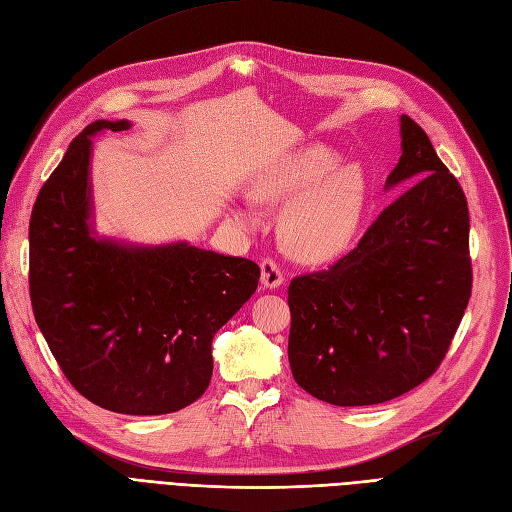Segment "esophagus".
<instances>
[{"instance_id": "esophagus-1", "label": "esophagus", "mask_w": 512, "mask_h": 512, "mask_svg": "<svg viewBox=\"0 0 512 512\" xmlns=\"http://www.w3.org/2000/svg\"><path fill=\"white\" fill-rule=\"evenodd\" d=\"M260 269H262L260 282H262V286H265V288H269V290H275V288H280V286L284 284V273H282L280 265H277L275 260H271V258H265V260H262Z\"/></svg>"}]
</instances>
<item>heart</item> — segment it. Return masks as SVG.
<instances>
[{
    "instance_id": "b5f03b06",
    "label": "heart",
    "mask_w": 512,
    "mask_h": 512,
    "mask_svg": "<svg viewBox=\"0 0 512 512\" xmlns=\"http://www.w3.org/2000/svg\"><path fill=\"white\" fill-rule=\"evenodd\" d=\"M369 183L359 164H342L329 145L314 143L262 166L252 179V198L284 205L280 239L299 262L322 265L352 245L367 209ZM235 220L254 226L250 205L237 207Z\"/></svg>"
}]
</instances>
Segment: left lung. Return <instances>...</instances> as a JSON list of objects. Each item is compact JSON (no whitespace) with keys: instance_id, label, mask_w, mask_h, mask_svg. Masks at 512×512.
Masks as SVG:
<instances>
[{"instance_id":"1","label":"left lung","mask_w":512,"mask_h":512,"mask_svg":"<svg viewBox=\"0 0 512 512\" xmlns=\"http://www.w3.org/2000/svg\"><path fill=\"white\" fill-rule=\"evenodd\" d=\"M399 134L384 190L409 188L348 256L288 288L292 376L333 406L384 404L425 382L470 301L466 196L408 115Z\"/></svg>"}]
</instances>
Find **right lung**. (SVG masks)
Returning <instances> with one entry per match:
<instances>
[{
	"mask_svg": "<svg viewBox=\"0 0 512 512\" xmlns=\"http://www.w3.org/2000/svg\"><path fill=\"white\" fill-rule=\"evenodd\" d=\"M132 121H94L42 185L29 222V294L38 327L91 404L153 416L207 391L211 342L258 288L254 260L188 241L143 245L94 228L91 138Z\"/></svg>",
	"mask_w": 512,
	"mask_h": 512,
	"instance_id": "add662e5",
	"label": "right lung"
}]
</instances>
